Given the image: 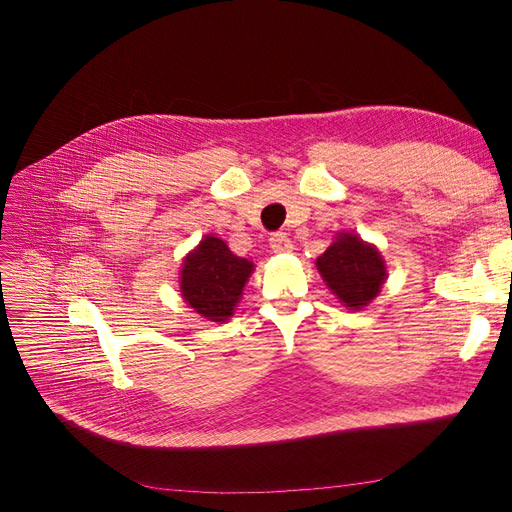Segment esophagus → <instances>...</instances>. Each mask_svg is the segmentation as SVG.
Here are the masks:
<instances>
[{"label":"esophagus","instance_id":"esophagus-1","mask_svg":"<svg viewBox=\"0 0 512 512\" xmlns=\"http://www.w3.org/2000/svg\"><path fill=\"white\" fill-rule=\"evenodd\" d=\"M269 245H271V250L275 254H288V252H292V241L284 235V232H275V235H271Z\"/></svg>","mask_w":512,"mask_h":512}]
</instances>
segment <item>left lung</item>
<instances>
[{
  "mask_svg": "<svg viewBox=\"0 0 512 512\" xmlns=\"http://www.w3.org/2000/svg\"><path fill=\"white\" fill-rule=\"evenodd\" d=\"M316 269L339 303L352 312H361L374 301L389 277L378 247L350 230L337 232L333 243L318 256Z\"/></svg>",
  "mask_w": 512,
  "mask_h": 512,
  "instance_id": "left-lung-1",
  "label": "left lung"
}]
</instances>
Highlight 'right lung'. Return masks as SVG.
<instances>
[{
    "label": "right lung",
    "instance_id": "obj_1",
    "mask_svg": "<svg viewBox=\"0 0 512 512\" xmlns=\"http://www.w3.org/2000/svg\"><path fill=\"white\" fill-rule=\"evenodd\" d=\"M252 273V260L232 254L220 237L205 235L181 262L179 292L198 316L222 324L235 314Z\"/></svg>",
    "mask_w": 512,
    "mask_h": 512
}]
</instances>
